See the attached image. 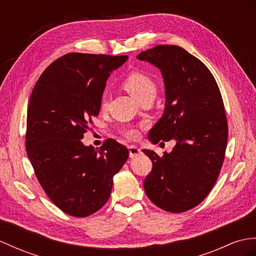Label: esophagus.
<instances>
[{
    "instance_id": "1",
    "label": "esophagus",
    "mask_w": 256,
    "mask_h": 256,
    "mask_svg": "<svg viewBox=\"0 0 256 256\" xmlns=\"http://www.w3.org/2000/svg\"><path fill=\"white\" fill-rule=\"evenodd\" d=\"M128 150H129V156L132 158L139 156V155L142 153L141 150L138 146H128Z\"/></svg>"
}]
</instances>
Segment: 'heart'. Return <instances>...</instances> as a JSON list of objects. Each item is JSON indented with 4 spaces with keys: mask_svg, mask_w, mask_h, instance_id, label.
<instances>
[{
    "mask_svg": "<svg viewBox=\"0 0 256 256\" xmlns=\"http://www.w3.org/2000/svg\"><path fill=\"white\" fill-rule=\"evenodd\" d=\"M124 86L136 101L146 94H155L156 93V84L148 74L141 72H134L124 79ZM101 108L105 110L108 108V98L103 96L101 101ZM127 138L134 139L138 136V132L136 129H128L124 132Z\"/></svg>",
    "mask_w": 256,
    "mask_h": 256,
    "instance_id": "obj_1",
    "label": "heart"
}]
</instances>
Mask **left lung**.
<instances>
[{"instance_id": "left-lung-1", "label": "left lung", "mask_w": 256, "mask_h": 256, "mask_svg": "<svg viewBox=\"0 0 256 256\" xmlns=\"http://www.w3.org/2000/svg\"><path fill=\"white\" fill-rule=\"evenodd\" d=\"M136 58L158 68L164 81V113L148 140L176 141L163 158L143 150L153 163L143 186L156 206L182 213L200 204L220 175L228 138L220 91L208 68L180 46H158Z\"/></svg>"}]
</instances>
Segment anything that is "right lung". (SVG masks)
<instances>
[{"instance_id":"right-lung-1","label":"right lung","mask_w":256,"mask_h":256,"mask_svg":"<svg viewBox=\"0 0 256 256\" xmlns=\"http://www.w3.org/2000/svg\"><path fill=\"white\" fill-rule=\"evenodd\" d=\"M128 56L70 53L43 72L27 110L26 150L36 176L60 210L89 216L108 202L128 148L108 139L100 150L81 139L101 108L110 74Z\"/></svg>"}]
</instances>
